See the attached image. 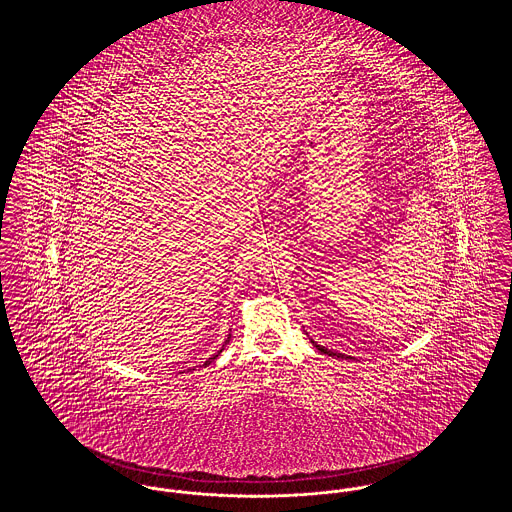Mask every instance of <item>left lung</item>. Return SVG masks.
I'll use <instances>...</instances> for the list:
<instances>
[{
  "label": "left lung",
  "mask_w": 512,
  "mask_h": 512,
  "mask_svg": "<svg viewBox=\"0 0 512 512\" xmlns=\"http://www.w3.org/2000/svg\"><path fill=\"white\" fill-rule=\"evenodd\" d=\"M313 341V340H311ZM313 345L317 347L320 353H326V355H330V357H340V359H347L345 355H341V353H334V351H330V349H326V347H322V345H318L317 341H313Z\"/></svg>",
  "instance_id": "1"
}]
</instances>
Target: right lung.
<instances>
[{"label":"right lung","mask_w":512,"mask_h":512,"mask_svg":"<svg viewBox=\"0 0 512 512\" xmlns=\"http://www.w3.org/2000/svg\"><path fill=\"white\" fill-rule=\"evenodd\" d=\"M228 341H230V334H228V338H226V341H224V345H226V343H228ZM224 345H222V349H224ZM222 349H220L219 353H215V355H213V357H211V359H207V361H205V366L211 365V363H213V361H215V359H217V357H219L220 353H222Z\"/></svg>","instance_id":"add662e5"}]
</instances>
